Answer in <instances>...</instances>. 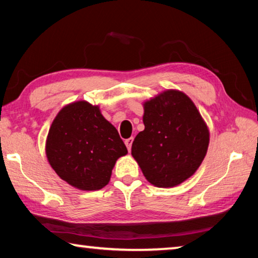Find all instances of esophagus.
I'll return each instance as SVG.
<instances>
[{
	"instance_id": "obj_1",
	"label": "esophagus",
	"mask_w": 258,
	"mask_h": 258,
	"mask_svg": "<svg viewBox=\"0 0 258 258\" xmlns=\"http://www.w3.org/2000/svg\"><path fill=\"white\" fill-rule=\"evenodd\" d=\"M132 143H133V138H130L127 140H125V145L127 147V150L130 151L131 148H132Z\"/></svg>"
}]
</instances>
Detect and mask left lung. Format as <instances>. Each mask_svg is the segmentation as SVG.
Returning <instances> with one entry per match:
<instances>
[{
	"instance_id": "8db88e82",
	"label": "left lung",
	"mask_w": 258,
	"mask_h": 258,
	"mask_svg": "<svg viewBox=\"0 0 258 258\" xmlns=\"http://www.w3.org/2000/svg\"><path fill=\"white\" fill-rule=\"evenodd\" d=\"M143 124L132 156L151 184L175 186L197 171L206 156L209 133L184 93L166 91L146 102Z\"/></svg>"
}]
</instances>
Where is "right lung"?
Wrapping results in <instances>:
<instances>
[{
    "label": "right lung",
    "instance_id": "1",
    "mask_svg": "<svg viewBox=\"0 0 258 258\" xmlns=\"http://www.w3.org/2000/svg\"><path fill=\"white\" fill-rule=\"evenodd\" d=\"M127 154L117 130L99 107L85 101L61 109L46 140V156L55 173L81 190L108 184L116 160Z\"/></svg>",
    "mask_w": 258,
    "mask_h": 258
}]
</instances>
